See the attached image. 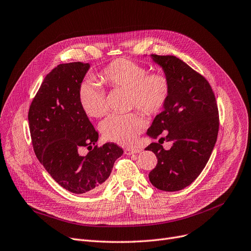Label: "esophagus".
I'll list each match as a JSON object with an SVG mask.
<instances>
[{"label": "esophagus", "instance_id": "34e87169", "mask_svg": "<svg viewBox=\"0 0 251 251\" xmlns=\"http://www.w3.org/2000/svg\"><path fill=\"white\" fill-rule=\"evenodd\" d=\"M140 149L139 148H126L125 149V153L127 155H132L135 153H139Z\"/></svg>", "mask_w": 251, "mask_h": 251}]
</instances>
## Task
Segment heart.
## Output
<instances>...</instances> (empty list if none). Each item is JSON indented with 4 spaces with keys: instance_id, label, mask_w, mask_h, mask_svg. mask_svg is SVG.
<instances>
[{
    "instance_id": "heart-1",
    "label": "heart",
    "mask_w": 251,
    "mask_h": 251,
    "mask_svg": "<svg viewBox=\"0 0 251 251\" xmlns=\"http://www.w3.org/2000/svg\"><path fill=\"white\" fill-rule=\"evenodd\" d=\"M103 85L111 89L128 90L129 105L148 115L157 114L171 96V80L161 71L149 73L147 67L128 59H116L100 73ZM78 102L90 117H101L107 111L105 93L91 79L83 80L78 88ZM145 127L139 112L110 114L100 125L103 137L119 145H130Z\"/></svg>"
}]
</instances>
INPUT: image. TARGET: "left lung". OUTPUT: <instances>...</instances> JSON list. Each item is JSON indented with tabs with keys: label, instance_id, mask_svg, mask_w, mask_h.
Segmentation results:
<instances>
[{
	"label": "left lung",
	"instance_id": "1",
	"mask_svg": "<svg viewBox=\"0 0 251 251\" xmlns=\"http://www.w3.org/2000/svg\"><path fill=\"white\" fill-rule=\"evenodd\" d=\"M171 80V96L147 134L157 164L149 173L151 184L174 192L192 184L205 168L216 145L220 117L216 96L207 79L175 56L152 55ZM172 147L165 151L163 141Z\"/></svg>",
	"mask_w": 251,
	"mask_h": 251
}]
</instances>
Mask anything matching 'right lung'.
Wrapping results in <instances>:
<instances>
[{
    "mask_svg": "<svg viewBox=\"0 0 251 251\" xmlns=\"http://www.w3.org/2000/svg\"><path fill=\"white\" fill-rule=\"evenodd\" d=\"M90 65L59 64L46 75L28 111L32 147L54 180L69 192L92 193L108 178L124 150L98 146L99 134L78 102V88ZM89 152L81 155V150Z\"/></svg>",
    "mask_w": 251,
    "mask_h": 251,
    "instance_id": "add662e5",
    "label": "right lung"
}]
</instances>
